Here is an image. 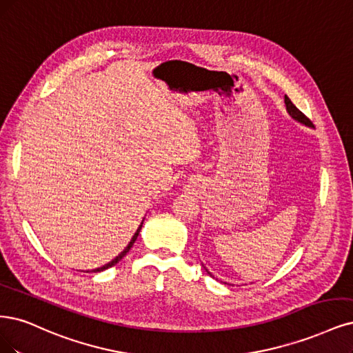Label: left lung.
<instances>
[{"mask_svg": "<svg viewBox=\"0 0 353 353\" xmlns=\"http://www.w3.org/2000/svg\"><path fill=\"white\" fill-rule=\"evenodd\" d=\"M285 105H286V111H288V114H289L290 117H292L295 121H298V123H301V124H303V125H307V127H314L311 121H310L305 115H303V114L299 111V109H298L292 102H290V99L288 98L286 94H285ZM208 273L210 274V272H208ZM210 276H212V274H210Z\"/></svg>", "mask_w": 353, "mask_h": 353, "instance_id": "left-lung-1", "label": "left lung"}]
</instances>
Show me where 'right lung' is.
<instances>
[{
	"label": "right lung",
	"mask_w": 353,
	"mask_h": 353,
	"mask_svg": "<svg viewBox=\"0 0 353 353\" xmlns=\"http://www.w3.org/2000/svg\"><path fill=\"white\" fill-rule=\"evenodd\" d=\"M141 226H143V222L140 223V226H139V229L136 230V234L134 235H132V238H131V241H130V244L124 248V251L123 252H121V254H118L117 255V257L112 260V261H109L108 264H105V265H102V267H98V269H94V270H92L93 273H98V272H103V270H106V269H109V267H112V265H115L117 263H119L121 260H123L124 257H125V255H127V252L131 250V247L132 245H134V242H136V239H137V236H139V234H140V229H141ZM88 273V272H86Z\"/></svg>",
	"instance_id": "1"
}]
</instances>
